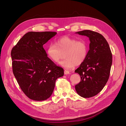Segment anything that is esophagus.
Returning <instances> with one entry per match:
<instances>
[{
  "instance_id": "34e87169",
  "label": "esophagus",
  "mask_w": 126,
  "mask_h": 126,
  "mask_svg": "<svg viewBox=\"0 0 126 126\" xmlns=\"http://www.w3.org/2000/svg\"><path fill=\"white\" fill-rule=\"evenodd\" d=\"M69 74H70V72L68 70H64V74L65 75H69Z\"/></svg>"
}]
</instances>
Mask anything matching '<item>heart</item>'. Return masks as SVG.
I'll return each instance as SVG.
<instances>
[{
	"instance_id": "obj_1",
	"label": "heart",
	"mask_w": 126,
	"mask_h": 126,
	"mask_svg": "<svg viewBox=\"0 0 126 126\" xmlns=\"http://www.w3.org/2000/svg\"><path fill=\"white\" fill-rule=\"evenodd\" d=\"M64 52L65 59L60 65L66 69H72L84 62L88 54V46L84 41L65 36L59 39L55 44L50 43L46 48L47 56L55 63L59 61Z\"/></svg>"
}]
</instances>
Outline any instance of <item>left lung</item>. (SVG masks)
<instances>
[{"mask_svg": "<svg viewBox=\"0 0 126 126\" xmlns=\"http://www.w3.org/2000/svg\"><path fill=\"white\" fill-rule=\"evenodd\" d=\"M76 34L89 38V50L86 58L75 72L81 77V81L75 86L77 94L84 98L96 95L106 84L112 62V53L106 40L100 33L90 30Z\"/></svg>", "mask_w": 126, "mask_h": 126, "instance_id": "obj_1", "label": "left lung"}]
</instances>
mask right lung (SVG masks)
<instances>
[{"label":"right lung","mask_w":126,"mask_h":126,"mask_svg":"<svg viewBox=\"0 0 126 126\" xmlns=\"http://www.w3.org/2000/svg\"><path fill=\"white\" fill-rule=\"evenodd\" d=\"M56 32H30L11 51L13 72L24 94L37 101L47 100L52 94L58 78L64 69L47 57L43 45Z\"/></svg>","instance_id":"1"}]
</instances>
